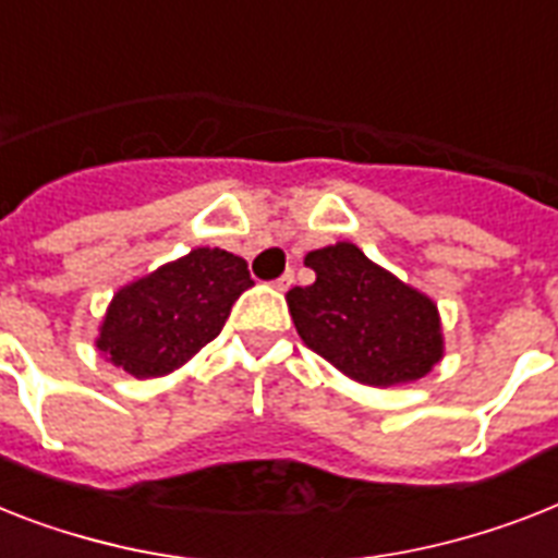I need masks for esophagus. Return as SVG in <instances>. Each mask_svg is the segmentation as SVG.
<instances>
[{"label": "esophagus", "mask_w": 558, "mask_h": 558, "mask_svg": "<svg viewBox=\"0 0 558 558\" xmlns=\"http://www.w3.org/2000/svg\"><path fill=\"white\" fill-rule=\"evenodd\" d=\"M294 283V271L289 269V271H283V275H280L278 280H275V289H280V292H287L289 287H292Z\"/></svg>", "instance_id": "34e87169"}]
</instances>
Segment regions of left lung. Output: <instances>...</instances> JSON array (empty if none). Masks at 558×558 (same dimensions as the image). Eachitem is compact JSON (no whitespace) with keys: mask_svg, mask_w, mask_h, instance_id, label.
<instances>
[{"mask_svg":"<svg viewBox=\"0 0 558 558\" xmlns=\"http://www.w3.org/2000/svg\"><path fill=\"white\" fill-rule=\"evenodd\" d=\"M312 287L289 289L294 329L312 352L369 387L415 381L441 361L436 303L352 243L310 252Z\"/></svg>","mask_w":558,"mask_h":558,"instance_id":"left-lung-1","label":"left lung"}]
</instances>
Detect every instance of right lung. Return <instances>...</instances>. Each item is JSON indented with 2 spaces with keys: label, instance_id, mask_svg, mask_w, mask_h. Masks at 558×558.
Here are the masks:
<instances>
[{
  "label": "right lung",
  "instance_id": "obj_1",
  "mask_svg": "<svg viewBox=\"0 0 558 558\" xmlns=\"http://www.w3.org/2000/svg\"><path fill=\"white\" fill-rule=\"evenodd\" d=\"M248 287L243 257L194 248L114 294L99 329V352L137 378L171 373L215 341Z\"/></svg>",
  "mask_w": 558,
  "mask_h": 558
}]
</instances>
